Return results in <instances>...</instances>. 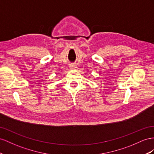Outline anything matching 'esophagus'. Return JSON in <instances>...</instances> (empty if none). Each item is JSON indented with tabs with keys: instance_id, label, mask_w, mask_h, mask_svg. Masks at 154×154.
<instances>
[{
	"instance_id": "1",
	"label": "esophagus",
	"mask_w": 154,
	"mask_h": 154,
	"mask_svg": "<svg viewBox=\"0 0 154 154\" xmlns=\"http://www.w3.org/2000/svg\"><path fill=\"white\" fill-rule=\"evenodd\" d=\"M75 66H76L74 64H69V68H71V69H73V68H75Z\"/></svg>"
}]
</instances>
